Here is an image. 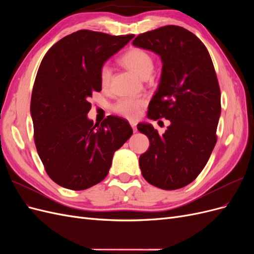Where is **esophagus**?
Segmentation results:
<instances>
[{
	"mask_svg": "<svg viewBox=\"0 0 254 254\" xmlns=\"http://www.w3.org/2000/svg\"><path fill=\"white\" fill-rule=\"evenodd\" d=\"M130 126L132 127L133 132H136V123L135 122H130Z\"/></svg>",
	"mask_w": 254,
	"mask_h": 254,
	"instance_id": "esophagus-1",
	"label": "esophagus"
}]
</instances>
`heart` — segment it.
I'll return each instance as SVG.
<instances>
[{"label":"heart","instance_id":"b5f03b06","mask_svg":"<svg viewBox=\"0 0 254 254\" xmlns=\"http://www.w3.org/2000/svg\"><path fill=\"white\" fill-rule=\"evenodd\" d=\"M121 64L129 71L134 73L140 78H148L153 71V59L148 52L143 49L132 48L128 50L121 58ZM111 77V68L109 65H103L99 73V80L103 87L108 86ZM145 105L143 99L122 98L113 106L114 111L127 119H135L140 109Z\"/></svg>","mask_w":254,"mask_h":254}]
</instances>
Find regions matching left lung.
<instances>
[{"mask_svg": "<svg viewBox=\"0 0 254 254\" xmlns=\"http://www.w3.org/2000/svg\"><path fill=\"white\" fill-rule=\"evenodd\" d=\"M132 44L157 54L162 63L147 117L171 121L163 134L148 123L137 124L149 139L139 159L141 172L152 186L178 190L201 173L216 144L221 111L216 73L204 44L183 27L162 26L139 35Z\"/></svg>", "mask_w": 254, "mask_h": 254, "instance_id": "8db88e82", "label": "left lung"}]
</instances>
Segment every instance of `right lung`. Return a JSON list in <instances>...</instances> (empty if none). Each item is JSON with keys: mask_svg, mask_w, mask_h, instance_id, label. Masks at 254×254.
Listing matches in <instances>:
<instances>
[{"mask_svg": "<svg viewBox=\"0 0 254 254\" xmlns=\"http://www.w3.org/2000/svg\"><path fill=\"white\" fill-rule=\"evenodd\" d=\"M133 37L78 30L54 44L42 59L30 117L38 155L60 187L81 190L103 181L114 152L132 134L129 123L118 117L94 124L88 101L92 92L102 91V66Z\"/></svg>", "mask_w": 254, "mask_h": 254, "instance_id": "1", "label": "right lung"}]
</instances>
